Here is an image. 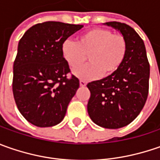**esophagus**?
<instances>
[{
    "label": "esophagus",
    "mask_w": 160,
    "mask_h": 160,
    "mask_svg": "<svg viewBox=\"0 0 160 160\" xmlns=\"http://www.w3.org/2000/svg\"><path fill=\"white\" fill-rule=\"evenodd\" d=\"M79 83H80V86L83 87V86H86V83H86L85 81H83V80H80Z\"/></svg>",
    "instance_id": "esophagus-1"
}]
</instances>
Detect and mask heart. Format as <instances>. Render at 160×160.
Here are the masks:
<instances>
[{
  "mask_svg": "<svg viewBox=\"0 0 160 160\" xmlns=\"http://www.w3.org/2000/svg\"><path fill=\"white\" fill-rule=\"evenodd\" d=\"M61 52L72 69L82 64L88 56L90 63L74 71L77 77L93 80L108 76L119 69L127 53V42L121 34H114L110 29L92 28L80 34L77 42L66 40Z\"/></svg>",
  "mask_w": 160,
  "mask_h": 160,
  "instance_id": "b5f03b06",
  "label": "heart"
}]
</instances>
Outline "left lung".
Instances as JSON below:
<instances>
[{
    "label": "left lung",
    "mask_w": 160,
    "mask_h": 160,
    "mask_svg": "<svg viewBox=\"0 0 160 160\" xmlns=\"http://www.w3.org/2000/svg\"><path fill=\"white\" fill-rule=\"evenodd\" d=\"M126 37L127 53L119 69L91 82L87 110L96 125L118 129L129 125L144 106L149 93L150 63L144 42L135 30L120 22H107Z\"/></svg>",
    "instance_id": "1"
}]
</instances>
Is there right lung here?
<instances>
[{
    "mask_svg": "<svg viewBox=\"0 0 160 160\" xmlns=\"http://www.w3.org/2000/svg\"><path fill=\"white\" fill-rule=\"evenodd\" d=\"M82 25L47 21L30 28L18 42L13 65L16 105L29 123L39 127L58 125L79 88L61 52V45Z\"/></svg>",
    "mask_w": 160,
    "mask_h": 160,
    "instance_id": "1",
    "label": "right lung"
}]
</instances>
